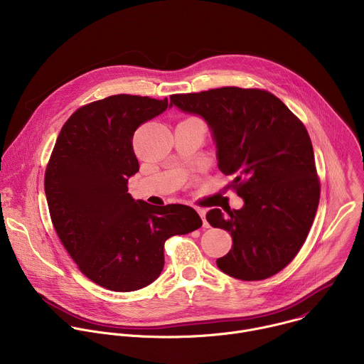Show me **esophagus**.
I'll use <instances>...</instances> for the list:
<instances>
[{
	"label": "esophagus",
	"mask_w": 364,
	"mask_h": 364,
	"mask_svg": "<svg viewBox=\"0 0 364 364\" xmlns=\"http://www.w3.org/2000/svg\"><path fill=\"white\" fill-rule=\"evenodd\" d=\"M197 213L200 215L201 220H203V228H209V223L205 220V210L204 209H197Z\"/></svg>",
	"instance_id": "obj_1"
}]
</instances>
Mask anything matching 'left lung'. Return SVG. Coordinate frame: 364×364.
<instances>
[{
  "label": "left lung",
  "instance_id": "obj_1",
  "mask_svg": "<svg viewBox=\"0 0 364 364\" xmlns=\"http://www.w3.org/2000/svg\"><path fill=\"white\" fill-rule=\"evenodd\" d=\"M171 103L209 124L219 170L245 201L239 210L212 209L213 228L232 235V249L216 264L242 281L267 279L291 264L314 222L320 178L304 124L264 89L225 86L177 93Z\"/></svg>",
  "mask_w": 364,
  "mask_h": 364
}]
</instances>
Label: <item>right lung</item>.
Wrapping results in <instances>:
<instances>
[{"label":"right lung","mask_w":364,"mask_h":364,"mask_svg":"<svg viewBox=\"0 0 364 364\" xmlns=\"http://www.w3.org/2000/svg\"><path fill=\"white\" fill-rule=\"evenodd\" d=\"M167 107V97L125 93L90 102L65 122L46 167L60 242L85 277L111 291L154 282L164 268L166 240L203 225L188 205H151L128 193V178L139 170L134 132Z\"/></svg>","instance_id":"obj_1"}]
</instances>
